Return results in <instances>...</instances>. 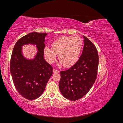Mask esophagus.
<instances>
[{
	"instance_id": "obj_1",
	"label": "esophagus",
	"mask_w": 123,
	"mask_h": 123,
	"mask_svg": "<svg viewBox=\"0 0 123 123\" xmlns=\"http://www.w3.org/2000/svg\"><path fill=\"white\" fill-rule=\"evenodd\" d=\"M53 73H57L59 72V71H58V70H56V69H53Z\"/></svg>"
}]
</instances>
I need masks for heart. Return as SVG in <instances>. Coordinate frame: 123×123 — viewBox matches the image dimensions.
I'll return each mask as SVG.
<instances>
[{
  "instance_id": "obj_1",
  "label": "heart",
  "mask_w": 123,
  "mask_h": 123,
  "mask_svg": "<svg viewBox=\"0 0 123 123\" xmlns=\"http://www.w3.org/2000/svg\"><path fill=\"white\" fill-rule=\"evenodd\" d=\"M83 47V42L80 37L62 36L54 40L52 48H44V55L46 61L52 63L58 54V60L66 68L75 65L79 60Z\"/></svg>"
}]
</instances>
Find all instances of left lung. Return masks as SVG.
I'll return each mask as SVG.
<instances>
[{
	"label": "left lung",
	"mask_w": 123,
	"mask_h": 123,
	"mask_svg": "<svg viewBox=\"0 0 123 123\" xmlns=\"http://www.w3.org/2000/svg\"><path fill=\"white\" fill-rule=\"evenodd\" d=\"M84 46L79 61L71 68L60 72L59 88L66 98L76 100L86 94L96 79L98 55L96 47L83 36Z\"/></svg>",
	"instance_id": "left-lung-1"
}]
</instances>
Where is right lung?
Returning a JSON list of instances; mask_svg holds the SVG:
<instances>
[{
	"label": "right lung",
	"mask_w": 123,
	"mask_h": 123,
	"mask_svg": "<svg viewBox=\"0 0 123 123\" xmlns=\"http://www.w3.org/2000/svg\"><path fill=\"white\" fill-rule=\"evenodd\" d=\"M46 33L32 32L18 40L12 51L10 71L18 93L26 99H35L42 95L46 85L52 75L53 68L44 60L43 50ZM36 46L38 52L32 59L25 58L22 46Z\"/></svg>",
	"instance_id": "1"
}]
</instances>
